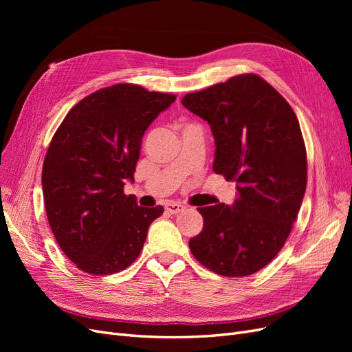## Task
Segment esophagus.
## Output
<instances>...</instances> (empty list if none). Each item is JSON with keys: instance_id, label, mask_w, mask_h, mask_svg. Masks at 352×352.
Segmentation results:
<instances>
[{"instance_id": "34e87169", "label": "esophagus", "mask_w": 352, "mask_h": 352, "mask_svg": "<svg viewBox=\"0 0 352 352\" xmlns=\"http://www.w3.org/2000/svg\"><path fill=\"white\" fill-rule=\"evenodd\" d=\"M164 207L170 212V214H177V212L185 210V206L179 204V202H166Z\"/></svg>"}]
</instances>
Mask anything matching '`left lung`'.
<instances>
[{
  "instance_id": "1",
  "label": "left lung",
  "mask_w": 352,
  "mask_h": 352,
  "mask_svg": "<svg viewBox=\"0 0 352 352\" xmlns=\"http://www.w3.org/2000/svg\"><path fill=\"white\" fill-rule=\"evenodd\" d=\"M208 122L216 141L212 172L236 182L232 207H199L204 226L189 239L194 257L228 278L267 265L282 250L307 186V151L300 122L282 95L254 73L182 98Z\"/></svg>"
}]
</instances>
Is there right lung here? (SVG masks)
Wrapping results in <instances>:
<instances>
[{
  "mask_svg": "<svg viewBox=\"0 0 352 352\" xmlns=\"http://www.w3.org/2000/svg\"><path fill=\"white\" fill-rule=\"evenodd\" d=\"M176 95L116 83L89 94L66 114L42 166L48 223L60 248L85 273L122 272L138 258L148 228L164 208L124 194L142 136Z\"/></svg>",
  "mask_w": 352,
  "mask_h": 352,
  "instance_id": "right-lung-1",
  "label": "right lung"
}]
</instances>
